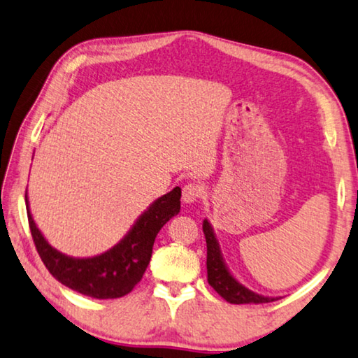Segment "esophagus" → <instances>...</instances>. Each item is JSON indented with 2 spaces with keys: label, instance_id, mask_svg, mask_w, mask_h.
Instances as JSON below:
<instances>
[{
  "label": "esophagus",
  "instance_id": "34e87169",
  "mask_svg": "<svg viewBox=\"0 0 358 358\" xmlns=\"http://www.w3.org/2000/svg\"><path fill=\"white\" fill-rule=\"evenodd\" d=\"M203 188L199 185V183H188L185 185L183 188V201L186 203H194L201 199V197H203Z\"/></svg>",
  "mask_w": 358,
  "mask_h": 358
}]
</instances>
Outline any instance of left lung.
<instances>
[{
    "instance_id": "obj_1",
    "label": "left lung",
    "mask_w": 358,
    "mask_h": 358,
    "mask_svg": "<svg viewBox=\"0 0 358 358\" xmlns=\"http://www.w3.org/2000/svg\"><path fill=\"white\" fill-rule=\"evenodd\" d=\"M202 229L207 242V280L221 298L232 304H263L275 301L277 298L261 296V294L253 293L241 285L226 268L220 252V245L207 220H203Z\"/></svg>"
}]
</instances>
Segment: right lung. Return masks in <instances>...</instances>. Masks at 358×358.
I'll return each instance as SVG.
<instances>
[{"label": "right lung", "mask_w": 358, "mask_h": 358, "mask_svg": "<svg viewBox=\"0 0 358 358\" xmlns=\"http://www.w3.org/2000/svg\"><path fill=\"white\" fill-rule=\"evenodd\" d=\"M181 189L173 188L141 215L124 239L94 258H71L44 239L27 208L28 224L39 258L57 280L78 293L97 299L121 298L134 290L148 268L157 232L180 212ZM25 202L27 192H25Z\"/></svg>", "instance_id": "add662e5"}]
</instances>
